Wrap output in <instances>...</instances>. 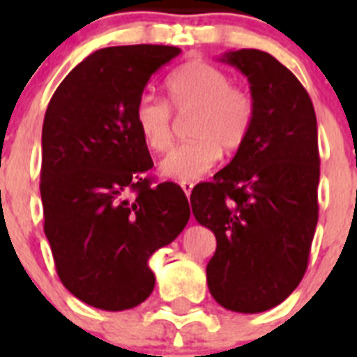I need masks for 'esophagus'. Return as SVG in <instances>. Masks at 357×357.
Here are the masks:
<instances>
[{"mask_svg": "<svg viewBox=\"0 0 357 357\" xmlns=\"http://www.w3.org/2000/svg\"><path fill=\"white\" fill-rule=\"evenodd\" d=\"M193 182H181V188H182V191H184L185 193V197H191V191H193Z\"/></svg>", "mask_w": 357, "mask_h": 357, "instance_id": "1", "label": "esophagus"}]
</instances>
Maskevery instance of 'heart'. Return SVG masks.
<instances>
[{"label": "heart", "instance_id": "b5f03b06", "mask_svg": "<svg viewBox=\"0 0 357 357\" xmlns=\"http://www.w3.org/2000/svg\"><path fill=\"white\" fill-rule=\"evenodd\" d=\"M169 105L178 114L193 112L188 143L176 146L160 162L164 176L178 182L198 181L218 159L247 143L255 121V100L247 89L232 85L229 73L204 61H191L168 78ZM153 94L135 103L134 121L144 144L166 153L173 143V112Z\"/></svg>", "mask_w": 357, "mask_h": 357}]
</instances>
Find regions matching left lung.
I'll use <instances>...</instances> for the list:
<instances>
[{"label": "left lung", "instance_id": "8db88e82", "mask_svg": "<svg viewBox=\"0 0 357 357\" xmlns=\"http://www.w3.org/2000/svg\"><path fill=\"white\" fill-rule=\"evenodd\" d=\"M222 62L250 82L255 121L234 159L191 193L200 225L216 236L207 264L214 301L261 313L304 277L318 222V130L304 85L270 53L238 50Z\"/></svg>", "mask_w": 357, "mask_h": 357}]
</instances>
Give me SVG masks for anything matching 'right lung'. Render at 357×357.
<instances>
[{"label":"right lung","instance_id":"1","mask_svg":"<svg viewBox=\"0 0 357 357\" xmlns=\"http://www.w3.org/2000/svg\"><path fill=\"white\" fill-rule=\"evenodd\" d=\"M175 46L135 44L94 52L69 73L43 123L44 234L62 284L85 304L123 311L144 302L148 259L189 220L175 182L153 184L135 103Z\"/></svg>","mask_w":357,"mask_h":357}]
</instances>
